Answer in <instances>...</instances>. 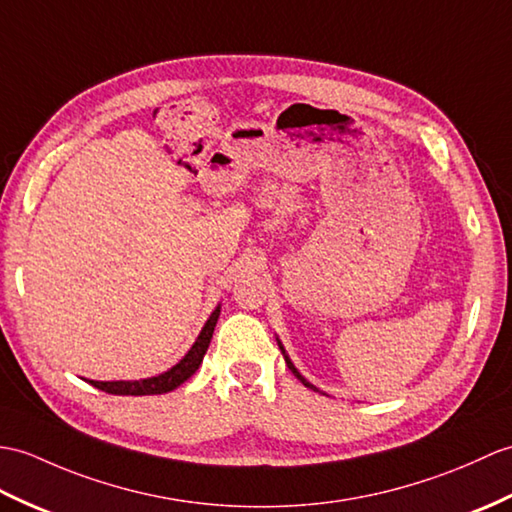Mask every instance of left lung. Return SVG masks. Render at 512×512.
Returning <instances> with one entry per match:
<instances>
[{
  "label": "left lung",
  "mask_w": 512,
  "mask_h": 512,
  "mask_svg": "<svg viewBox=\"0 0 512 512\" xmlns=\"http://www.w3.org/2000/svg\"><path fill=\"white\" fill-rule=\"evenodd\" d=\"M279 347H281V344H279ZM281 351H283V347H281ZM283 353H285V351H283ZM285 362H288V366H290V371H292V373H294V375H296V377H299V379H301V382H303V384H305V386H307V388H312V390H316V388H314V386H312V384H310V382H305V379H303V377H301V375H299V371H296V368H294V366H292V362H290V360H288V355H285Z\"/></svg>",
  "instance_id": "1"
}]
</instances>
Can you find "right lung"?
<instances>
[{
    "instance_id": "obj_1",
    "label": "right lung",
    "mask_w": 512,
    "mask_h": 512,
    "mask_svg": "<svg viewBox=\"0 0 512 512\" xmlns=\"http://www.w3.org/2000/svg\"><path fill=\"white\" fill-rule=\"evenodd\" d=\"M218 316H220V307H216L213 314L209 316L205 327L200 331L198 340L194 342V347L189 349L185 358L176 366H172L168 373H163L159 377H150V379H139V382H93V379H87V382L95 388L109 392V395H161V392L174 390L176 386H181L185 379H189L198 371V366L202 358H205L207 347L211 342L213 327L218 323Z\"/></svg>"
}]
</instances>
